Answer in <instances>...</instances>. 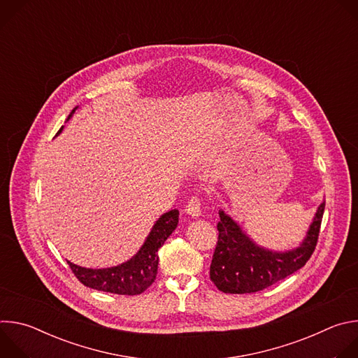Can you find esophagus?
Segmentation results:
<instances>
[{"instance_id": "obj_1", "label": "esophagus", "mask_w": 358, "mask_h": 358, "mask_svg": "<svg viewBox=\"0 0 358 358\" xmlns=\"http://www.w3.org/2000/svg\"><path fill=\"white\" fill-rule=\"evenodd\" d=\"M201 208H202L201 201H199L196 196H192V198L188 201V203H187L185 213H187L189 217L196 218V217L201 215Z\"/></svg>"}]
</instances>
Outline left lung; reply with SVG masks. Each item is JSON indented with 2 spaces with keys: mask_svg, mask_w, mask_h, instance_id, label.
<instances>
[{
  "mask_svg": "<svg viewBox=\"0 0 358 358\" xmlns=\"http://www.w3.org/2000/svg\"><path fill=\"white\" fill-rule=\"evenodd\" d=\"M323 213L324 201L317 207L299 246L280 252L258 245L232 217L220 210V235L210 268L211 280L224 293L242 294L264 290L294 273L312 257Z\"/></svg>",
  "mask_w": 358,
  "mask_h": 358,
  "instance_id": "left-lung-1",
  "label": "left lung"
}]
</instances>
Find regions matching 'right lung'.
Listing matches in <instances>:
<instances>
[{
    "instance_id": "add662e5",
    "label": "right lung",
    "mask_w": 358,
    "mask_h": 358,
    "mask_svg": "<svg viewBox=\"0 0 358 358\" xmlns=\"http://www.w3.org/2000/svg\"><path fill=\"white\" fill-rule=\"evenodd\" d=\"M79 109L76 106L71 115L68 116L66 122L75 115ZM64 126L57 133L61 134ZM178 224V210H171L163 214L152 225L150 234L147 235L144 243L137 250L133 257L112 268H101V269H92V268H82L68 261L72 272L79 279L80 283L90 289H96L100 292H109L116 294H140L143 293L157 276L159 268V249L164 245L166 239L174 232Z\"/></svg>"
}]
</instances>
